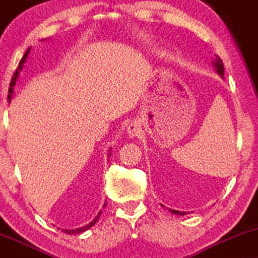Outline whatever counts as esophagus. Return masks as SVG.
<instances>
[{
  "label": "esophagus",
  "instance_id": "1",
  "mask_svg": "<svg viewBox=\"0 0 258 258\" xmlns=\"http://www.w3.org/2000/svg\"><path fill=\"white\" fill-rule=\"evenodd\" d=\"M126 132H128V135H129L130 138L138 137V135L141 133L140 123H139L138 120L132 121V123H130L129 125H128V129H126Z\"/></svg>",
  "mask_w": 258,
  "mask_h": 258
}]
</instances>
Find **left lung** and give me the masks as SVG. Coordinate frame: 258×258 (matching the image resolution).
<instances>
[{"label":"left lung","instance_id":"8db88e82","mask_svg":"<svg viewBox=\"0 0 258 258\" xmlns=\"http://www.w3.org/2000/svg\"><path fill=\"white\" fill-rule=\"evenodd\" d=\"M212 64H213V67H215V69H216L217 73L221 75L222 78L224 77V66H223L222 59L219 58L218 56H216V58H215V60H213V62H212ZM162 206H163V205H162ZM163 207H164V206H163ZM169 211L173 213V215H180V216L186 215V212H180V211L172 210V208H169Z\"/></svg>","mask_w":258,"mask_h":258}]
</instances>
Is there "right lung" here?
I'll list each match as a JSON object with an SVG mask.
<instances>
[{"label": "right lung", "mask_w": 258, "mask_h": 258, "mask_svg": "<svg viewBox=\"0 0 258 258\" xmlns=\"http://www.w3.org/2000/svg\"><path fill=\"white\" fill-rule=\"evenodd\" d=\"M30 48H31V47H29L28 50L25 51L24 56H23V58L20 59L18 68H17L16 73L13 74L12 80H11V84H10V90H8V101H10V103H11V101H12V97H13V88H14V85H16L17 80H18L20 72H22V69L24 68V63L27 62V59H28V57H29V52H30ZM109 150H112V149H109ZM108 156H111V153H108ZM105 206H106V204L103 205L102 208L105 207ZM100 215H101V211H100V212L97 213V216L95 217V218L92 219V221H91L90 223H89V224L84 225V227H82V228H77V229H62V230L64 231V233H67V234H80V233H83V231H86L88 229H90V228L92 227V225H95V223L97 222V219H98V218H100Z\"/></svg>", "instance_id": "add662e5"}]
</instances>
